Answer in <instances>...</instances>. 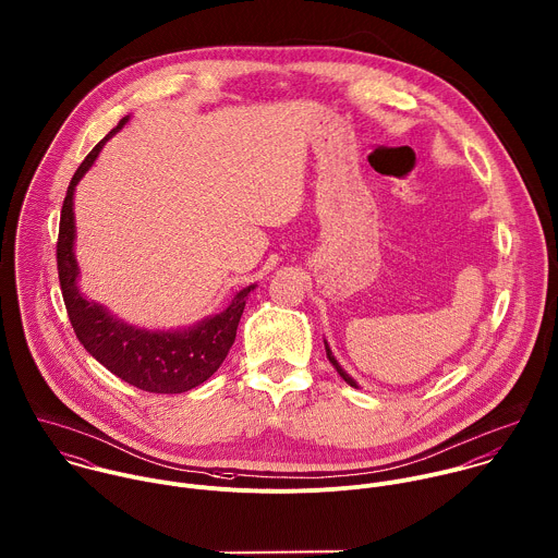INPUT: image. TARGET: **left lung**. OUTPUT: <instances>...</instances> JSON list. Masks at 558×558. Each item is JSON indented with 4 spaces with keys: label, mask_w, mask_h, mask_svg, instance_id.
I'll return each instance as SVG.
<instances>
[{
    "label": "left lung",
    "mask_w": 558,
    "mask_h": 558,
    "mask_svg": "<svg viewBox=\"0 0 558 558\" xmlns=\"http://www.w3.org/2000/svg\"><path fill=\"white\" fill-rule=\"evenodd\" d=\"M324 345H326V356H328V361H330V363H332V367H335V369H337V372H339V376H341V378H343V380H345V383H348V385H350V387H354V389H359V385H356V380H354V378H352V376H350V374H348V372H345V369H343V367H341V365H339V361H337V359H335V354H332V350H330V345H328V341H324Z\"/></svg>",
    "instance_id": "1"
}]
</instances>
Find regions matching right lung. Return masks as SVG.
<instances>
[{
	"label": "right lung",
	"instance_id": "add662e5",
	"mask_svg": "<svg viewBox=\"0 0 558 558\" xmlns=\"http://www.w3.org/2000/svg\"><path fill=\"white\" fill-rule=\"evenodd\" d=\"M128 119L130 117H123L117 128H112L90 149L69 182L60 210L56 245L62 300L75 337L84 350L110 374L149 393H184L206 383L228 356L247 295L256 289V284L241 289L221 313L175 330H147L132 326L80 291L73 215L75 186L93 167L106 141L112 138L128 123Z\"/></svg>",
	"mask_w": 558,
	"mask_h": 558
}]
</instances>
